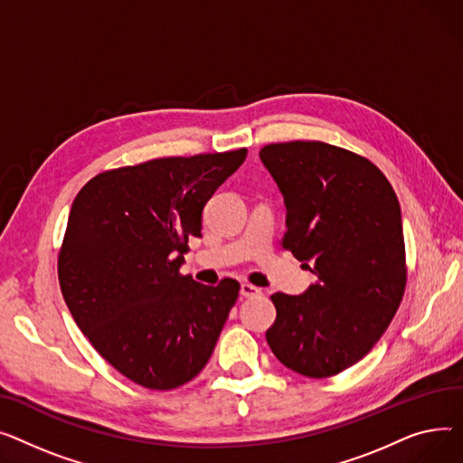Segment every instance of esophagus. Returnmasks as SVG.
I'll return each mask as SVG.
<instances>
[{"label":"esophagus","instance_id":"34e87169","mask_svg":"<svg viewBox=\"0 0 463 463\" xmlns=\"http://www.w3.org/2000/svg\"><path fill=\"white\" fill-rule=\"evenodd\" d=\"M241 295L247 297V298L258 297V295H261V289L256 288V286H252V284H249V282H242V284H241Z\"/></svg>","mask_w":463,"mask_h":463}]
</instances>
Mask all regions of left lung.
Here are the masks:
<instances>
[{
    "instance_id": "left-lung-1",
    "label": "left lung",
    "mask_w": 463,
    "mask_h": 463,
    "mask_svg": "<svg viewBox=\"0 0 463 463\" xmlns=\"http://www.w3.org/2000/svg\"><path fill=\"white\" fill-rule=\"evenodd\" d=\"M260 158L284 194L282 249L317 277L303 295H270L267 344L297 373L336 375L375 345L402 303L398 198L373 162L331 144H269Z\"/></svg>"
}]
</instances>
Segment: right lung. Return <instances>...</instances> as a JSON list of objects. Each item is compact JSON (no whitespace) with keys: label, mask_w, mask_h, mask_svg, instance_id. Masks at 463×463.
Wrapping results in <instances>:
<instances>
[{"label":"right lung","mask_w":463,"mask_h":463,"mask_svg":"<svg viewBox=\"0 0 463 463\" xmlns=\"http://www.w3.org/2000/svg\"><path fill=\"white\" fill-rule=\"evenodd\" d=\"M247 158H153L108 170L76 194L58 256L65 303L99 355L130 382L170 391L207 364L239 282L203 286L179 269L207 200Z\"/></svg>","instance_id":"right-lung-1"}]
</instances>
